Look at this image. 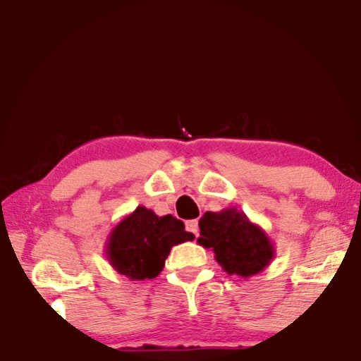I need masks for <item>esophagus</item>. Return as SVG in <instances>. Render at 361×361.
<instances>
[{
	"label": "esophagus",
	"instance_id": "obj_1",
	"mask_svg": "<svg viewBox=\"0 0 361 361\" xmlns=\"http://www.w3.org/2000/svg\"><path fill=\"white\" fill-rule=\"evenodd\" d=\"M186 230L192 233V235H199V221L197 219H192V221L186 222Z\"/></svg>",
	"mask_w": 361,
	"mask_h": 361
}]
</instances>
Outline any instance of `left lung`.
Segmentation results:
<instances>
[{
	"label": "left lung",
	"mask_w": 361,
	"mask_h": 361,
	"mask_svg": "<svg viewBox=\"0 0 361 361\" xmlns=\"http://www.w3.org/2000/svg\"><path fill=\"white\" fill-rule=\"evenodd\" d=\"M199 227L197 243L204 249H213L216 261L230 275L252 277L264 271L275 255L266 231L236 208H225L219 213L208 211L199 221Z\"/></svg>",
	"instance_id": "left-lung-1"
}]
</instances>
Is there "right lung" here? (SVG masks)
Listing matches in <instances>:
<instances>
[{
  "instance_id": "add662e5",
  "label": "right lung",
  "mask_w": 361,
  "mask_h": 361,
  "mask_svg": "<svg viewBox=\"0 0 361 361\" xmlns=\"http://www.w3.org/2000/svg\"><path fill=\"white\" fill-rule=\"evenodd\" d=\"M185 224L172 214L157 216L137 207L111 230L104 255L114 269L131 280L154 279L164 269L173 245L192 241Z\"/></svg>"
}]
</instances>
